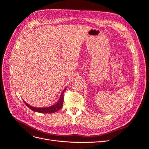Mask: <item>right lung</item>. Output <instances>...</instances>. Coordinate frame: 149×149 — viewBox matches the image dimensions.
I'll return each instance as SVG.
<instances>
[{"mask_svg": "<svg viewBox=\"0 0 149 149\" xmlns=\"http://www.w3.org/2000/svg\"><path fill=\"white\" fill-rule=\"evenodd\" d=\"M66 88H65L63 92H62V94L61 95V97L57 103L56 104H54V105H52L51 107H46V108H35V107H33L30 105L27 104L25 101H23L24 103H25L26 106L31 109L32 111H35V112H38V113H53L55 112L58 111L62 107V105H63V102H64V93L65 92Z\"/></svg>", "mask_w": 149, "mask_h": 149, "instance_id": "right-lung-1", "label": "right lung"}]
</instances>
